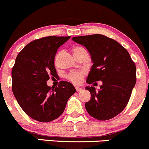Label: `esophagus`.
Returning <instances> with one entry per match:
<instances>
[{"instance_id":"34e87169","label":"esophagus","mask_w":149,"mask_h":149,"mask_svg":"<svg viewBox=\"0 0 149 149\" xmlns=\"http://www.w3.org/2000/svg\"><path fill=\"white\" fill-rule=\"evenodd\" d=\"M76 91L77 92H81V91H82V88H79V87H76Z\"/></svg>"}]
</instances>
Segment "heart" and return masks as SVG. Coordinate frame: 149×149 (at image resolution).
<instances>
[{
    "mask_svg": "<svg viewBox=\"0 0 149 149\" xmlns=\"http://www.w3.org/2000/svg\"><path fill=\"white\" fill-rule=\"evenodd\" d=\"M80 49H84L83 47H76L73 49V52L74 51H77ZM85 75V72L83 71H73L70 73L67 76V78L71 81L72 83H75V84H79L82 82L83 76Z\"/></svg>",
    "mask_w": 149,
    "mask_h": 149,
    "instance_id": "1",
    "label": "heart"
}]
</instances>
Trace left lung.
Masks as SVG:
<instances>
[{
  "mask_svg": "<svg viewBox=\"0 0 149 149\" xmlns=\"http://www.w3.org/2000/svg\"><path fill=\"white\" fill-rule=\"evenodd\" d=\"M73 41L86 47L91 56L86 82L102 81L98 91L86 86L91 94L85 104L88 114L98 120H108L125 108L136 81L135 63L117 41L102 35L74 37Z\"/></svg>",
  "mask_w": 149,
  "mask_h": 149,
  "instance_id": "obj_1",
  "label": "left lung"
}]
</instances>
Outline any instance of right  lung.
I'll list each match as a JSON object with an SVG mask.
<instances>
[{
  "label": "right lung",
  "mask_w": 149,
  "mask_h": 149,
  "mask_svg": "<svg viewBox=\"0 0 149 149\" xmlns=\"http://www.w3.org/2000/svg\"><path fill=\"white\" fill-rule=\"evenodd\" d=\"M71 37H43L31 42L16 57L12 69V90L19 105L29 117L41 122L58 118L67 101L76 93L71 83L47 86L49 76H56L54 57L57 49Z\"/></svg>",
  "instance_id": "add662e5"
}]
</instances>
